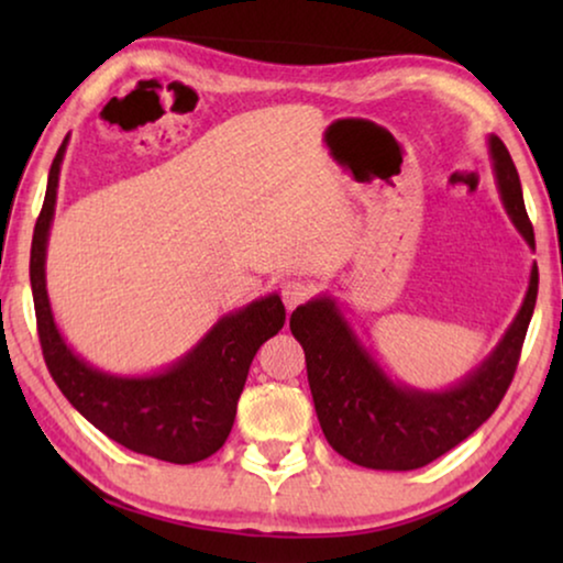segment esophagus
Listing matches in <instances>:
<instances>
[{
	"mask_svg": "<svg viewBox=\"0 0 563 563\" xmlns=\"http://www.w3.org/2000/svg\"><path fill=\"white\" fill-rule=\"evenodd\" d=\"M307 297H310V287L299 279L287 282L282 287V299H284V307H287V310H295V307L302 305Z\"/></svg>",
	"mask_w": 563,
	"mask_h": 563,
	"instance_id": "esophagus-1",
	"label": "esophagus"
}]
</instances>
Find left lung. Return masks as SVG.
Segmentation results:
<instances>
[{
  "instance_id": "1",
  "label": "left lung",
  "mask_w": 563,
  "mask_h": 563,
  "mask_svg": "<svg viewBox=\"0 0 563 563\" xmlns=\"http://www.w3.org/2000/svg\"><path fill=\"white\" fill-rule=\"evenodd\" d=\"M492 174L507 218L530 251H536L518 168L497 135H487ZM538 266L520 310L495 349L443 389H420L391 376L333 295H318L289 318L302 343L314 412L328 443L353 464L376 472H412L435 461L474 433L510 387L522 341L533 318Z\"/></svg>"
}]
</instances>
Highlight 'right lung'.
Wrapping results in <instances>:
<instances>
[{
  "label": "right lung",
  "instance_id": "obj_1",
  "mask_svg": "<svg viewBox=\"0 0 563 563\" xmlns=\"http://www.w3.org/2000/svg\"><path fill=\"white\" fill-rule=\"evenodd\" d=\"M66 145L68 135L51 164L30 249V287L45 364L68 402L114 443L168 464H197L228 441L251 361L287 320L282 297L272 291L222 314L184 356L158 372L114 374L89 364L60 333L45 282Z\"/></svg>",
  "mask_w": 563,
  "mask_h": 563
}]
</instances>
